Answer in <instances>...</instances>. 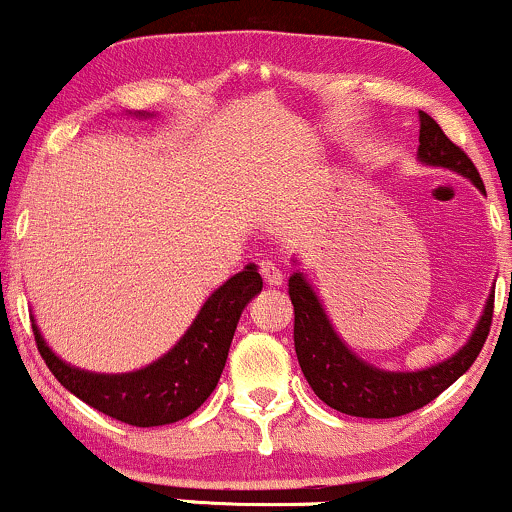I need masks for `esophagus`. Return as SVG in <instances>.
<instances>
[{
  "mask_svg": "<svg viewBox=\"0 0 512 512\" xmlns=\"http://www.w3.org/2000/svg\"><path fill=\"white\" fill-rule=\"evenodd\" d=\"M260 274H262V279H265L269 286H282V282H284L282 269H279L277 265H272V262H269V260H262L260 262Z\"/></svg>",
  "mask_w": 512,
  "mask_h": 512,
  "instance_id": "esophagus-1",
  "label": "esophagus"
}]
</instances>
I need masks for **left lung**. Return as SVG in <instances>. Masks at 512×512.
Listing matches in <instances>:
<instances>
[{
	"instance_id": "1",
	"label": "left lung",
	"mask_w": 512,
	"mask_h": 512,
	"mask_svg": "<svg viewBox=\"0 0 512 512\" xmlns=\"http://www.w3.org/2000/svg\"><path fill=\"white\" fill-rule=\"evenodd\" d=\"M418 140V160L423 165L445 167V170L462 174L476 184L479 192L486 194L474 162L442 133V128L425 111H420ZM289 296L294 303V347L303 376L320 401L355 418H398L435 401L479 357L493 318L491 294L474 333L462 350L454 352L445 362L418 369V372H386L359 359L340 340L330 318L325 316L323 303L299 269L289 277Z\"/></svg>"
}]
</instances>
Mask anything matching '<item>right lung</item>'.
Instances as JSON below:
<instances>
[{
	"label": "right lung",
	"mask_w": 512,
	"mask_h": 512,
	"mask_svg": "<svg viewBox=\"0 0 512 512\" xmlns=\"http://www.w3.org/2000/svg\"><path fill=\"white\" fill-rule=\"evenodd\" d=\"M260 291L262 277L255 265H247L213 291L167 355L128 374H94L70 367L46 345L36 323L33 335L50 372L80 401L121 423L155 428L187 418L211 396L226 367L240 313Z\"/></svg>",
	"instance_id": "add662e5"
}]
</instances>
